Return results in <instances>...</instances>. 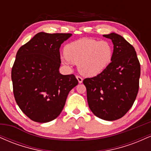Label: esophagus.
Instances as JSON below:
<instances>
[{"label":"esophagus","instance_id":"34e87169","mask_svg":"<svg viewBox=\"0 0 151 151\" xmlns=\"http://www.w3.org/2000/svg\"><path fill=\"white\" fill-rule=\"evenodd\" d=\"M76 77H77V79L78 81H79V83L82 82V81H83V78L82 77H80V76H79V75H77Z\"/></svg>","mask_w":151,"mask_h":151}]
</instances>
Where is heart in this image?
Here are the masks:
<instances>
[{
	"mask_svg": "<svg viewBox=\"0 0 151 151\" xmlns=\"http://www.w3.org/2000/svg\"><path fill=\"white\" fill-rule=\"evenodd\" d=\"M65 64L78 65L79 72L87 77H93L103 72L111 62L114 50L106 40L82 38L67 45L64 49Z\"/></svg>",
	"mask_w": 151,
	"mask_h": 151,
	"instance_id": "obj_1",
	"label": "heart"
}]
</instances>
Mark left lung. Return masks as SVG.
<instances>
[{
	"label": "left lung",
	"instance_id": "8db88e82",
	"mask_svg": "<svg viewBox=\"0 0 151 151\" xmlns=\"http://www.w3.org/2000/svg\"><path fill=\"white\" fill-rule=\"evenodd\" d=\"M111 40V62L95 77L86 78L89 109L96 116L106 121L121 119L132 107L139 89L141 65L134 47L122 36L104 35Z\"/></svg>",
	"mask_w": 151,
	"mask_h": 151
}]
</instances>
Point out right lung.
<instances>
[{"mask_svg": "<svg viewBox=\"0 0 151 151\" xmlns=\"http://www.w3.org/2000/svg\"><path fill=\"white\" fill-rule=\"evenodd\" d=\"M71 35L39 32L16 54L11 71L13 94L17 104L32 121L46 123L56 119L69 92L78 84L74 74L59 72L60 47Z\"/></svg>", "mask_w": 151, "mask_h": 151, "instance_id": "obj_1", "label": "right lung"}]
</instances>
